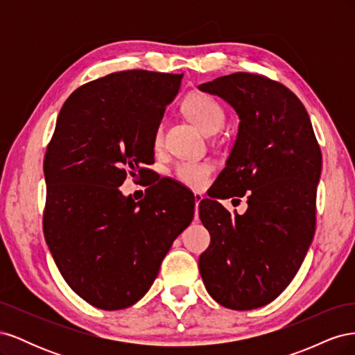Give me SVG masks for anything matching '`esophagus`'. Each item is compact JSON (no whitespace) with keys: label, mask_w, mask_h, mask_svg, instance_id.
I'll use <instances>...</instances> for the list:
<instances>
[{"label":"esophagus","mask_w":355,"mask_h":355,"mask_svg":"<svg viewBox=\"0 0 355 355\" xmlns=\"http://www.w3.org/2000/svg\"><path fill=\"white\" fill-rule=\"evenodd\" d=\"M202 196L200 194V192H196V194H194V200H196V219L198 218V214H197V210H198V206H200V202L202 201Z\"/></svg>","instance_id":"1"}]
</instances>
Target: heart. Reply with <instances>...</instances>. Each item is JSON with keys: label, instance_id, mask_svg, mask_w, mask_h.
<instances>
[{"label": "heart", "instance_id": "heart-1", "mask_svg": "<svg viewBox=\"0 0 355 355\" xmlns=\"http://www.w3.org/2000/svg\"><path fill=\"white\" fill-rule=\"evenodd\" d=\"M182 110L201 132L207 135L219 132L227 118L220 103L204 93H191L187 96L182 103ZM161 141H163V127L159 124L154 133V145L159 146ZM211 171L213 166L207 161L187 159L176 164L175 176L187 187L202 188L209 182Z\"/></svg>", "mask_w": 355, "mask_h": 355}]
</instances>
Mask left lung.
Listing matches in <instances>:
<instances>
[{"label":"left lung","mask_w":355,"mask_h":355,"mask_svg":"<svg viewBox=\"0 0 355 355\" xmlns=\"http://www.w3.org/2000/svg\"><path fill=\"white\" fill-rule=\"evenodd\" d=\"M240 118L218 198L243 197L234 216L216 200L200 202L210 245L198 259L209 295L225 308L249 311L280 295L302 265L315 232L321 151L296 94L262 75L235 72L200 84Z\"/></svg>","instance_id":"8db88e82"}]
</instances>
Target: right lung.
<instances>
[{"label":"right lung","mask_w":355,"mask_h":355,"mask_svg":"<svg viewBox=\"0 0 355 355\" xmlns=\"http://www.w3.org/2000/svg\"><path fill=\"white\" fill-rule=\"evenodd\" d=\"M182 73L121 71L81 85L59 112L44 157V237L68 286L105 311L141 300L178 235L194 218V196L176 199L158 182L144 200L124 197L127 175L154 163V133ZM163 180V179H161Z\"/></svg>","instance_id":"obj_1"}]
</instances>
